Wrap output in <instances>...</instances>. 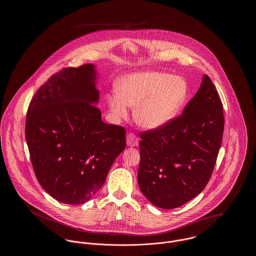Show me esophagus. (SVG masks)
I'll return each mask as SVG.
<instances>
[{
    "label": "esophagus",
    "instance_id": "esophagus-1",
    "mask_svg": "<svg viewBox=\"0 0 256 256\" xmlns=\"http://www.w3.org/2000/svg\"><path fill=\"white\" fill-rule=\"evenodd\" d=\"M126 144H128V146H138V138L134 134H128V136H126Z\"/></svg>",
    "mask_w": 256,
    "mask_h": 256
}]
</instances>
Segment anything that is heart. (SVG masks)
Returning a JSON list of instances; mask_svg holds the SVG:
<instances>
[{"instance_id": "heart-1", "label": "heart", "mask_w": 256, "mask_h": 256, "mask_svg": "<svg viewBox=\"0 0 256 256\" xmlns=\"http://www.w3.org/2000/svg\"><path fill=\"white\" fill-rule=\"evenodd\" d=\"M189 95L188 82L162 71H145L122 76L116 92L106 98L110 112L126 118L128 106L143 130H156L172 122L182 111Z\"/></svg>"}]
</instances>
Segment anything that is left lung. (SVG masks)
<instances>
[{
	"instance_id": "8db88e82",
	"label": "left lung",
	"mask_w": 256,
	"mask_h": 256,
	"mask_svg": "<svg viewBox=\"0 0 256 256\" xmlns=\"http://www.w3.org/2000/svg\"><path fill=\"white\" fill-rule=\"evenodd\" d=\"M224 122L218 92L204 74L182 116L140 134L138 184L150 202L176 208L206 188L219 154Z\"/></svg>"
}]
</instances>
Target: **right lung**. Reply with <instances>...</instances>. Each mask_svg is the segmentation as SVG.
I'll return each mask as SVG.
<instances>
[{
  "label": "right lung",
  "instance_id": "1",
  "mask_svg": "<svg viewBox=\"0 0 256 256\" xmlns=\"http://www.w3.org/2000/svg\"><path fill=\"white\" fill-rule=\"evenodd\" d=\"M96 65L52 76L32 98L26 140L37 180L56 200L82 204L102 188L126 148L122 126L102 122Z\"/></svg>",
  "mask_w": 256,
  "mask_h": 256
}]
</instances>
